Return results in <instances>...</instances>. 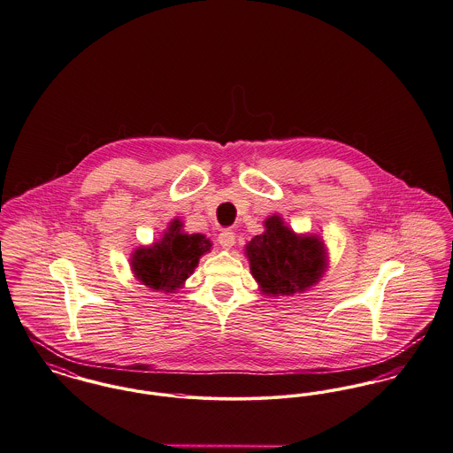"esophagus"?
Returning a JSON list of instances; mask_svg holds the SVG:
<instances>
[{
  "label": "esophagus",
  "mask_w": 453,
  "mask_h": 453,
  "mask_svg": "<svg viewBox=\"0 0 453 453\" xmlns=\"http://www.w3.org/2000/svg\"><path fill=\"white\" fill-rule=\"evenodd\" d=\"M219 244L224 248V250H231L234 246V241H236V234L229 229H224L220 234H219Z\"/></svg>",
  "instance_id": "34e87169"
}]
</instances>
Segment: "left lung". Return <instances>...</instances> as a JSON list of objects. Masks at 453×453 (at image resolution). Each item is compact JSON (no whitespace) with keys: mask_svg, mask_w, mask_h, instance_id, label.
<instances>
[{"mask_svg":"<svg viewBox=\"0 0 453 453\" xmlns=\"http://www.w3.org/2000/svg\"><path fill=\"white\" fill-rule=\"evenodd\" d=\"M250 270L268 296H293L315 286L326 268V250L319 236L296 234L282 217L270 215L265 231L244 248Z\"/></svg>","mask_w":453,"mask_h":453,"instance_id":"1","label":"left lung"}]
</instances>
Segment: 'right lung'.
Segmentation results:
<instances>
[{"label": "right lung", "mask_w": 453, "mask_h": 453, "mask_svg": "<svg viewBox=\"0 0 453 453\" xmlns=\"http://www.w3.org/2000/svg\"><path fill=\"white\" fill-rule=\"evenodd\" d=\"M212 242L203 234H187L183 222L174 219L152 246H140L132 255L134 277L154 291L174 293L198 265Z\"/></svg>", "instance_id": "add662e5"}]
</instances>
